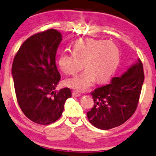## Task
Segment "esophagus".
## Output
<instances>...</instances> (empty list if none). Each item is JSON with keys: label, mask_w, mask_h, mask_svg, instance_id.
<instances>
[{"label": "esophagus", "mask_w": 156, "mask_h": 156, "mask_svg": "<svg viewBox=\"0 0 156 156\" xmlns=\"http://www.w3.org/2000/svg\"><path fill=\"white\" fill-rule=\"evenodd\" d=\"M81 96V94H80V93L76 92V91H73L72 93V96L73 97H79Z\"/></svg>", "instance_id": "obj_1"}]
</instances>
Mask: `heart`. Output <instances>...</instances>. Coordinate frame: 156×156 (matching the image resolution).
Returning <instances> with one entry per match:
<instances>
[{"instance_id": "heart-1", "label": "heart", "mask_w": 156, "mask_h": 156, "mask_svg": "<svg viewBox=\"0 0 156 156\" xmlns=\"http://www.w3.org/2000/svg\"><path fill=\"white\" fill-rule=\"evenodd\" d=\"M73 52L63 53L58 60L60 69L65 74L74 75L85 66L82 74L67 79V87L85 91L95 82H106L112 77L120 62V52L116 45L106 40L80 38L74 42Z\"/></svg>"}]
</instances>
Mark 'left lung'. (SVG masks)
<instances>
[{
    "label": "left lung",
    "instance_id": "1",
    "mask_svg": "<svg viewBox=\"0 0 156 156\" xmlns=\"http://www.w3.org/2000/svg\"><path fill=\"white\" fill-rule=\"evenodd\" d=\"M144 79L143 66L139 59L121 76L90 93L94 105L87 112L90 122L101 130L122 125L133 115L138 105Z\"/></svg>",
    "mask_w": 156,
    "mask_h": 156
}]
</instances>
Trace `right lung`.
<instances>
[{
  "instance_id": "add662e5",
  "label": "right lung",
  "mask_w": 156,
  "mask_h": 156,
  "mask_svg": "<svg viewBox=\"0 0 156 156\" xmlns=\"http://www.w3.org/2000/svg\"><path fill=\"white\" fill-rule=\"evenodd\" d=\"M62 35L55 29L38 33L23 42L14 56L12 74L20 109L31 121L40 125L55 122L71 97L68 87L56 91L60 74L55 55Z\"/></svg>"
}]
</instances>
